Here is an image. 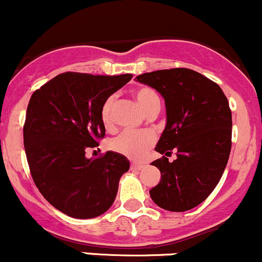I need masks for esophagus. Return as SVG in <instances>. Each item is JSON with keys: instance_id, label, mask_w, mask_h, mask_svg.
<instances>
[{"instance_id": "esophagus-1", "label": "esophagus", "mask_w": 262, "mask_h": 262, "mask_svg": "<svg viewBox=\"0 0 262 262\" xmlns=\"http://www.w3.org/2000/svg\"><path fill=\"white\" fill-rule=\"evenodd\" d=\"M143 168H145V164H143V163H131V169L141 170Z\"/></svg>"}]
</instances>
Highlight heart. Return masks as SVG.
<instances>
[{"label": "heart", "mask_w": 262, "mask_h": 262, "mask_svg": "<svg viewBox=\"0 0 262 262\" xmlns=\"http://www.w3.org/2000/svg\"><path fill=\"white\" fill-rule=\"evenodd\" d=\"M134 98L148 116L160 111V96L152 88L139 86L134 90ZM114 106H115V98L110 96L105 100L100 110V120L108 131L114 130ZM155 142L156 136L152 132H125L111 141L110 148L131 160H142L148 149L155 145Z\"/></svg>", "instance_id": "heart-1"}]
</instances>
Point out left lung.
<instances>
[{
    "label": "left lung",
    "instance_id": "left-lung-1",
    "mask_svg": "<svg viewBox=\"0 0 262 262\" xmlns=\"http://www.w3.org/2000/svg\"><path fill=\"white\" fill-rule=\"evenodd\" d=\"M163 96L166 127L156 151L178 155L173 163L163 156L152 162L161 181L149 190L162 209L186 211L208 198L219 183L231 149V111L218 84L187 68L156 70L136 76Z\"/></svg>",
    "mask_w": 262,
    "mask_h": 262
}]
</instances>
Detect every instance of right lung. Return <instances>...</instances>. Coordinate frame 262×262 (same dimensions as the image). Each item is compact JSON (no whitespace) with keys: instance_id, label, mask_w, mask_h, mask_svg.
I'll return each mask as SVG.
<instances>
[{"instance_id":"right-lung-1","label":"right lung","mask_w":262,"mask_h":262,"mask_svg":"<svg viewBox=\"0 0 262 262\" xmlns=\"http://www.w3.org/2000/svg\"><path fill=\"white\" fill-rule=\"evenodd\" d=\"M116 76L63 73L31 96L23 142L32 178L42 195L76 219L101 215L115 201L121 176L130 168L125 156L107 151L86 158L105 136L100 110L108 96L131 80Z\"/></svg>"}]
</instances>
